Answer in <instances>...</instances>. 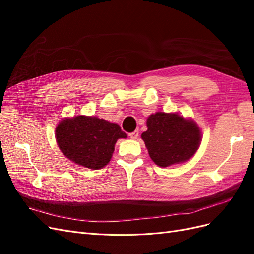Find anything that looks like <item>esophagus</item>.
<instances>
[{
	"label": "esophagus",
	"instance_id": "34e87169",
	"mask_svg": "<svg viewBox=\"0 0 254 254\" xmlns=\"http://www.w3.org/2000/svg\"><path fill=\"white\" fill-rule=\"evenodd\" d=\"M137 136H139V131H137V130H134L133 132L129 133V137H130V139H132V140L137 139Z\"/></svg>",
	"mask_w": 254,
	"mask_h": 254
}]
</instances>
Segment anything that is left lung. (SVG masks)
I'll use <instances>...</instances> for the list:
<instances>
[{
	"label": "left lung",
	"mask_w": 254,
	"mask_h": 254,
	"mask_svg": "<svg viewBox=\"0 0 254 254\" xmlns=\"http://www.w3.org/2000/svg\"><path fill=\"white\" fill-rule=\"evenodd\" d=\"M142 139L149 157L158 166L183 163L195 155L201 142L197 123L177 113L156 112L149 115Z\"/></svg>",
	"instance_id": "1"
}]
</instances>
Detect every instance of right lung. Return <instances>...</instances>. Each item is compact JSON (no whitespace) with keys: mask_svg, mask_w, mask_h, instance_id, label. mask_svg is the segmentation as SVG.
I'll return each instance as SVG.
<instances>
[{"mask_svg":"<svg viewBox=\"0 0 254 254\" xmlns=\"http://www.w3.org/2000/svg\"><path fill=\"white\" fill-rule=\"evenodd\" d=\"M55 136L58 147L68 160L90 170H99L109 163L117 141L126 139L127 134L115 123L77 115L59 122Z\"/></svg>","mask_w":254,"mask_h":254,"instance_id":"add662e5","label":"right lung"}]
</instances>
